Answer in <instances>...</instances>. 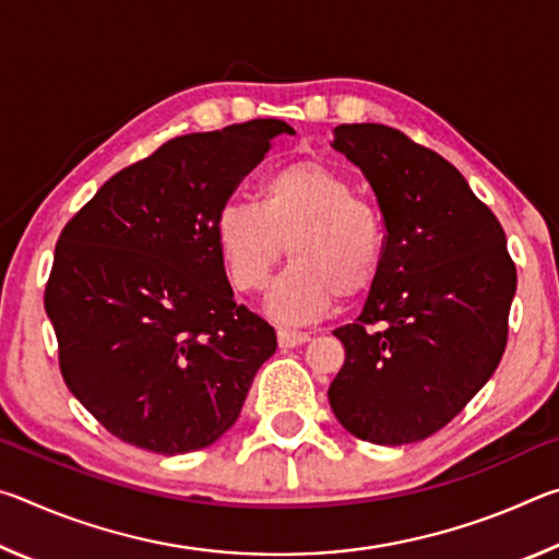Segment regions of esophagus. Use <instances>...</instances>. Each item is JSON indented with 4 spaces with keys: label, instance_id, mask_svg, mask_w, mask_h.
I'll return each mask as SVG.
<instances>
[{
    "label": "esophagus",
    "instance_id": "1",
    "mask_svg": "<svg viewBox=\"0 0 559 559\" xmlns=\"http://www.w3.org/2000/svg\"><path fill=\"white\" fill-rule=\"evenodd\" d=\"M310 335L302 333V330H288V328H281L278 330V345L283 349H290V347H298L302 343H308Z\"/></svg>",
    "mask_w": 559,
    "mask_h": 559
}]
</instances>
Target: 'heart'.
<instances>
[{
	"label": "heart",
	"mask_w": 559,
	"mask_h": 559,
	"mask_svg": "<svg viewBox=\"0 0 559 559\" xmlns=\"http://www.w3.org/2000/svg\"><path fill=\"white\" fill-rule=\"evenodd\" d=\"M214 241L231 286L266 288L288 246L269 310L283 323L323 316L337 296L370 290L384 266V219L355 185L318 159H296L261 179L257 204L229 202L214 219Z\"/></svg>",
	"instance_id": "b5f03b06"
}]
</instances>
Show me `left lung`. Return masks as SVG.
<instances>
[{"mask_svg": "<svg viewBox=\"0 0 559 559\" xmlns=\"http://www.w3.org/2000/svg\"><path fill=\"white\" fill-rule=\"evenodd\" d=\"M333 147L380 204V278L355 323L328 400L353 437L402 447L431 437L478 394L503 357L518 273L496 214L463 175L404 132L337 126Z\"/></svg>", "mask_w": 559, "mask_h": 559, "instance_id": "1", "label": "left lung"}]
</instances>
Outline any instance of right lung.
<instances>
[{
	"label": "right lung",
	"instance_id": "add662e5",
	"mask_svg": "<svg viewBox=\"0 0 559 559\" xmlns=\"http://www.w3.org/2000/svg\"><path fill=\"white\" fill-rule=\"evenodd\" d=\"M281 132L293 128L259 118L169 140L63 226L44 293L61 374L120 441L210 447L276 353L266 320L236 306L214 219Z\"/></svg>",
	"mask_w": 559,
	"mask_h": 559
}]
</instances>
